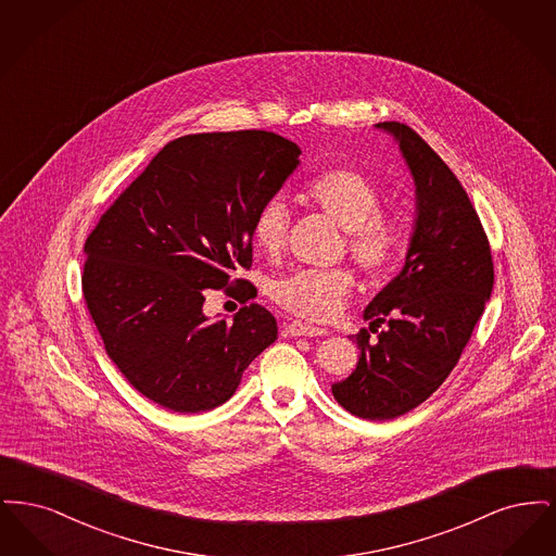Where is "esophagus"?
I'll return each instance as SVG.
<instances>
[{
  "instance_id": "esophagus-1",
  "label": "esophagus",
  "mask_w": 556,
  "mask_h": 556,
  "mask_svg": "<svg viewBox=\"0 0 556 556\" xmlns=\"http://www.w3.org/2000/svg\"><path fill=\"white\" fill-rule=\"evenodd\" d=\"M286 333L290 338H320V336H327V329L323 327H315V325H306V323H300V320H293L288 327H286Z\"/></svg>"
}]
</instances>
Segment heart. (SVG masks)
I'll return each mask as SVG.
<instances>
[{
    "instance_id": "obj_1",
    "label": "heart",
    "mask_w": 556,
    "mask_h": 556,
    "mask_svg": "<svg viewBox=\"0 0 556 556\" xmlns=\"http://www.w3.org/2000/svg\"><path fill=\"white\" fill-rule=\"evenodd\" d=\"M302 198L329 216L345 233L354 263L370 275L396 265L404 248V229L396 216L379 211L381 191L356 168H331L313 177ZM290 214L281 198H270L252 218V241L266 256H277L288 239ZM354 288L345 268H300L273 286L275 300L293 315L331 320L344 311Z\"/></svg>"
}]
</instances>
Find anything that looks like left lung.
Listing matches in <instances>:
<instances>
[{
  "label": "left lung",
  "instance_id": "1",
  "mask_svg": "<svg viewBox=\"0 0 556 556\" xmlns=\"http://www.w3.org/2000/svg\"><path fill=\"white\" fill-rule=\"evenodd\" d=\"M390 132L415 181V225L404 266L365 308L377 340L354 336L361 356L344 381L331 386L348 413L390 421L417 408L456 367L494 288L490 243L476 208L424 139L402 123Z\"/></svg>",
  "mask_w": 556,
  "mask_h": 556
}]
</instances>
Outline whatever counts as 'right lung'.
I'll use <instances>...</instances> for the list:
<instances>
[{"label": "right lung", "mask_w": 556, "mask_h": 556, "mask_svg": "<svg viewBox=\"0 0 556 556\" xmlns=\"http://www.w3.org/2000/svg\"><path fill=\"white\" fill-rule=\"evenodd\" d=\"M268 131L198 132L166 143L85 241L83 295L108 356L137 392L175 413L236 394L277 340L261 304L231 320L204 315L208 290L252 266V218L300 164Z\"/></svg>", "instance_id": "1"}]
</instances>
